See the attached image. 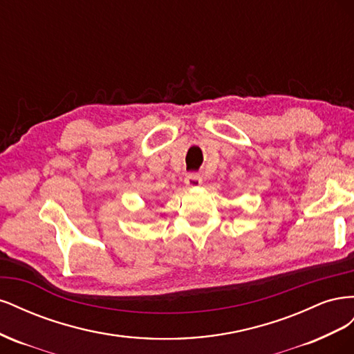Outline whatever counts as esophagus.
Masks as SVG:
<instances>
[{
  "label": "esophagus",
  "mask_w": 354,
  "mask_h": 354,
  "mask_svg": "<svg viewBox=\"0 0 354 354\" xmlns=\"http://www.w3.org/2000/svg\"><path fill=\"white\" fill-rule=\"evenodd\" d=\"M185 183H186L187 187H198L202 183V177L199 174H196V173H190V174L186 176Z\"/></svg>",
  "instance_id": "esophagus-1"
}]
</instances>
